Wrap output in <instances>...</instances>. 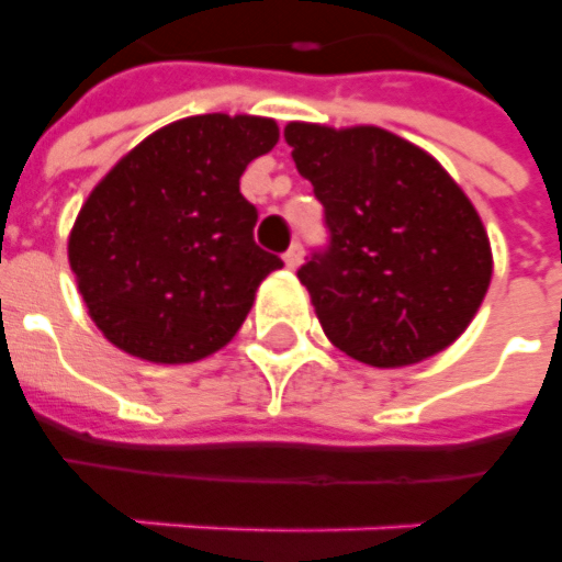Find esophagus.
Instances as JSON below:
<instances>
[{"label": "esophagus", "instance_id": "obj_1", "mask_svg": "<svg viewBox=\"0 0 562 562\" xmlns=\"http://www.w3.org/2000/svg\"><path fill=\"white\" fill-rule=\"evenodd\" d=\"M300 262H302V248L300 245H293V248L284 254V266H288V269H296Z\"/></svg>", "mask_w": 562, "mask_h": 562}]
</instances>
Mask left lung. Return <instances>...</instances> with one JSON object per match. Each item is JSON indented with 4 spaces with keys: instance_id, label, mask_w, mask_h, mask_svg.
I'll return each mask as SVG.
<instances>
[{
    "instance_id": "8db88e82",
    "label": "left lung",
    "mask_w": 562,
    "mask_h": 562,
    "mask_svg": "<svg viewBox=\"0 0 562 562\" xmlns=\"http://www.w3.org/2000/svg\"><path fill=\"white\" fill-rule=\"evenodd\" d=\"M329 245L300 269L326 338L360 363L396 369L463 336L491 288L479 211L439 162L381 126L288 123Z\"/></svg>"
}]
</instances>
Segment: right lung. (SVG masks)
<instances>
[{"instance_id":"right-lung-1","label":"right lung","mask_w":562,"mask_h":562,"mask_svg":"<svg viewBox=\"0 0 562 562\" xmlns=\"http://www.w3.org/2000/svg\"><path fill=\"white\" fill-rule=\"evenodd\" d=\"M278 123L196 114L135 145L87 196L69 266L102 336L150 363H196L245 324L260 281L284 262L254 241L238 190Z\"/></svg>"}]
</instances>
